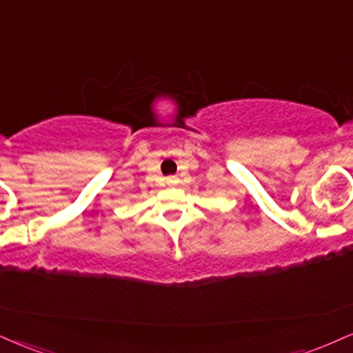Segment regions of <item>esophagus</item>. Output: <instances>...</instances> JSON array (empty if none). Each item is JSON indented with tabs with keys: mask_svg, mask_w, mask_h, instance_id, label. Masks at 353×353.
I'll use <instances>...</instances> for the list:
<instances>
[{
	"mask_svg": "<svg viewBox=\"0 0 353 353\" xmlns=\"http://www.w3.org/2000/svg\"><path fill=\"white\" fill-rule=\"evenodd\" d=\"M177 179L176 177H168V184H176Z\"/></svg>",
	"mask_w": 353,
	"mask_h": 353,
	"instance_id": "34e87169",
	"label": "esophagus"
}]
</instances>
